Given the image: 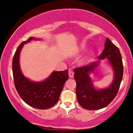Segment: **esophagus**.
I'll list each match as a JSON object with an SVG mask.
<instances>
[{"mask_svg":"<svg viewBox=\"0 0 133 133\" xmlns=\"http://www.w3.org/2000/svg\"><path fill=\"white\" fill-rule=\"evenodd\" d=\"M69 76L70 77L72 78L74 77V72L72 71L71 69L69 70Z\"/></svg>","mask_w":133,"mask_h":133,"instance_id":"obj_1","label":"esophagus"}]
</instances>
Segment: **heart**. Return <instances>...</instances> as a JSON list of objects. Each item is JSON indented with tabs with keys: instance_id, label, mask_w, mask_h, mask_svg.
Here are the masks:
<instances>
[{
	"instance_id": "1",
	"label": "heart",
	"mask_w": 133,
	"mask_h": 133,
	"mask_svg": "<svg viewBox=\"0 0 133 133\" xmlns=\"http://www.w3.org/2000/svg\"><path fill=\"white\" fill-rule=\"evenodd\" d=\"M91 56H92V54H91V55H90V56H89V57H87L86 59H85V61H89L90 58H91Z\"/></svg>"
}]
</instances>
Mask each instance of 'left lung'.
<instances>
[{"mask_svg":"<svg viewBox=\"0 0 133 133\" xmlns=\"http://www.w3.org/2000/svg\"><path fill=\"white\" fill-rule=\"evenodd\" d=\"M104 47L99 59L107 58L114 71V81L109 88L96 90L92 86L89 74L94 71L97 62L78 67L74 70L77 101L82 108L88 110L100 109L109 104L116 96L123 79V64L119 49L108 38Z\"/></svg>","mask_w":133,"mask_h":133,"instance_id":"obj_1","label":"left lung"}]
</instances>
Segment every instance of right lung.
Here are the masks:
<instances>
[{
    "label": "right lung",
    "instance_id": "obj_1",
    "mask_svg": "<svg viewBox=\"0 0 133 133\" xmlns=\"http://www.w3.org/2000/svg\"><path fill=\"white\" fill-rule=\"evenodd\" d=\"M36 39L29 37L17 49L12 59L13 78L16 89L21 99L32 108L46 109L54 106L59 99L64 83L68 80V70L55 71L43 82H34L23 76L19 68V55L24 44Z\"/></svg>",
    "mask_w": 133,
    "mask_h": 133
}]
</instances>
